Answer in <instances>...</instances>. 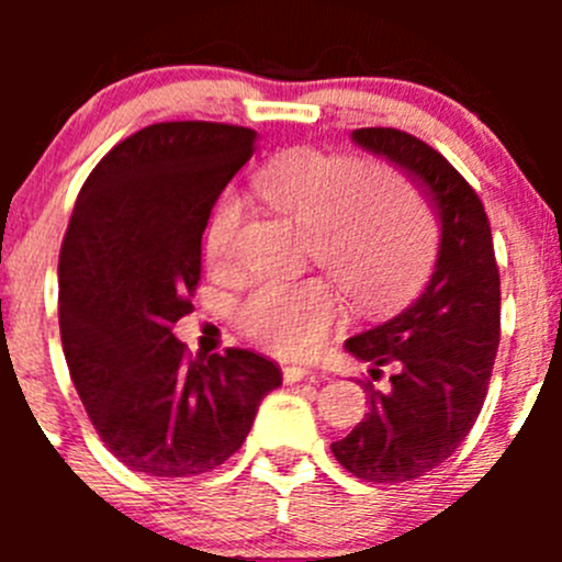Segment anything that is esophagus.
<instances>
[{
  "instance_id": "34e87169",
  "label": "esophagus",
  "mask_w": 562,
  "mask_h": 562,
  "mask_svg": "<svg viewBox=\"0 0 562 562\" xmlns=\"http://www.w3.org/2000/svg\"><path fill=\"white\" fill-rule=\"evenodd\" d=\"M282 378H285V383H299L313 378V370H307V367H285V370H282Z\"/></svg>"
}]
</instances>
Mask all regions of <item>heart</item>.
Returning <instances> with one entry per match:
<instances>
[{
	"label": "heart",
	"instance_id": "b5f03b06",
	"mask_svg": "<svg viewBox=\"0 0 562 562\" xmlns=\"http://www.w3.org/2000/svg\"><path fill=\"white\" fill-rule=\"evenodd\" d=\"M266 206L304 225L307 252L361 304H386L422 280L432 255L429 225L416 198L386 171H361L353 157L328 151H282L252 179ZM239 198L223 195L203 236L206 263H236L241 228ZM339 315V296L323 277L260 282L239 310L241 328L280 356H307Z\"/></svg>",
	"mask_w": 562,
	"mask_h": 562
}]
</instances>
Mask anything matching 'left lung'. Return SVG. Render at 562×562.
I'll list each match as a JSON object with an SVG mask.
<instances>
[{
    "label": "left lung",
    "instance_id": "obj_1",
    "mask_svg": "<svg viewBox=\"0 0 562 562\" xmlns=\"http://www.w3.org/2000/svg\"><path fill=\"white\" fill-rule=\"evenodd\" d=\"M350 140L424 187L440 220L424 291L345 342L372 378L383 364L394 375L386 391L364 383L370 413L331 451L359 479L396 484L438 468L479 418L501 342V274L484 203L440 151L391 127L353 130Z\"/></svg>",
    "mask_w": 562,
    "mask_h": 562
}]
</instances>
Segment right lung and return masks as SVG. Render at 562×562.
<instances>
[{
    "label": "right lung",
    "instance_id": "1",
    "mask_svg": "<svg viewBox=\"0 0 562 562\" xmlns=\"http://www.w3.org/2000/svg\"><path fill=\"white\" fill-rule=\"evenodd\" d=\"M255 138L234 124H151L113 146L78 192L59 255L61 348L108 451L138 473L220 468L282 383L255 350L187 359L171 331L192 310L209 214Z\"/></svg>",
    "mask_w": 562,
    "mask_h": 562
}]
</instances>
